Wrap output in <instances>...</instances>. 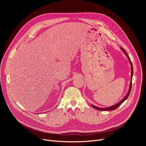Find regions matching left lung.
Segmentation results:
<instances>
[{
  "mask_svg": "<svg viewBox=\"0 0 146 146\" xmlns=\"http://www.w3.org/2000/svg\"><path fill=\"white\" fill-rule=\"evenodd\" d=\"M121 49L122 50V51L125 53V54L126 55V56L128 57V58H129V61H130V64H131V82H130V86H129V92H128V93L127 94V95L125 96V98H123V99L121 100V101H120L119 102V103H117V104H116V105H113V106H111V107H107V108H99V107H96V106H94V105H92V107L93 108H94L95 109H96V110H100V111H109V110H116V108H117L119 106H120L123 102H124L127 98H128V97H129V96L130 95V91H131V84H132V77H133V65H132V63H131V60H130V58H129V56H128V55H127V52H125V50L123 49V48H121Z\"/></svg>",
  "mask_w": 146,
  "mask_h": 146,
  "instance_id": "left-lung-1",
  "label": "left lung"
}]
</instances>
